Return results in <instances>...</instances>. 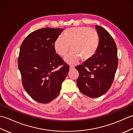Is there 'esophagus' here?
<instances>
[{
    "label": "esophagus",
    "instance_id": "1",
    "mask_svg": "<svg viewBox=\"0 0 133 133\" xmlns=\"http://www.w3.org/2000/svg\"><path fill=\"white\" fill-rule=\"evenodd\" d=\"M74 68H75V67L73 66H72V65H70V70H72L73 69H74Z\"/></svg>",
    "mask_w": 133,
    "mask_h": 133
}]
</instances>
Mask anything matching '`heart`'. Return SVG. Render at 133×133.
Listing matches in <instances>:
<instances>
[{"mask_svg": "<svg viewBox=\"0 0 133 133\" xmlns=\"http://www.w3.org/2000/svg\"><path fill=\"white\" fill-rule=\"evenodd\" d=\"M99 43V35L94 29L86 26L71 27L66 30L63 37L59 36L55 39L54 49L59 55L64 56L71 46L72 51L64 60L67 63L75 64L81 58L89 61L94 57Z\"/></svg>", "mask_w": 133, "mask_h": 133, "instance_id": "heart-1", "label": "heart"}]
</instances>
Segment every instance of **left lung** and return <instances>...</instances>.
Instances as JSON below:
<instances>
[{"label": "left lung", "mask_w": 133, "mask_h": 133, "mask_svg": "<svg viewBox=\"0 0 133 133\" xmlns=\"http://www.w3.org/2000/svg\"><path fill=\"white\" fill-rule=\"evenodd\" d=\"M99 35L98 50L93 58L76 67L79 72L77 80L80 91L87 97L98 98L110 89L118 67L116 44L111 35L99 26H95Z\"/></svg>", "instance_id": "obj_1"}]
</instances>
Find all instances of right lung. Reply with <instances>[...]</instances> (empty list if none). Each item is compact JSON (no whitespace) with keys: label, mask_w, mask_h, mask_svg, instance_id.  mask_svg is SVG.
Wrapping results in <instances>:
<instances>
[{"label":"right lung","mask_w":133,"mask_h":133,"mask_svg":"<svg viewBox=\"0 0 133 133\" xmlns=\"http://www.w3.org/2000/svg\"><path fill=\"white\" fill-rule=\"evenodd\" d=\"M63 29L46 27L33 31L21 44L18 57L24 89L34 100L47 103L59 95L69 65L54 49Z\"/></svg>","instance_id":"1"}]
</instances>
